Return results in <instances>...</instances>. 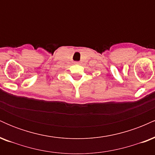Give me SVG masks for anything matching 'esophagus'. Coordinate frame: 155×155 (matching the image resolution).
Returning a JSON list of instances; mask_svg holds the SVG:
<instances>
[{
    "mask_svg": "<svg viewBox=\"0 0 155 155\" xmlns=\"http://www.w3.org/2000/svg\"><path fill=\"white\" fill-rule=\"evenodd\" d=\"M74 64H76V65H79V62H74Z\"/></svg>",
    "mask_w": 155,
    "mask_h": 155,
    "instance_id": "obj_1",
    "label": "esophagus"
}]
</instances>
